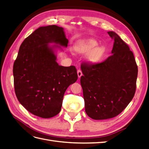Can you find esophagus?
Segmentation results:
<instances>
[{
  "label": "esophagus",
  "instance_id": "obj_1",
  "mask_svg": "<svg viewBox=\"0 0 149 149\" xmlns=\"http://www.w3.org/2000/svg\"><path fill=\"white\" fill-rule=\"evenodd\" d=\"M77 74H78V78H80L81 77V76L83 75L82 71H81L80 70H78L77 71Z\"/></svg>",
  "mask_w": 149,
  "mask_h": 149
}]
</instances>
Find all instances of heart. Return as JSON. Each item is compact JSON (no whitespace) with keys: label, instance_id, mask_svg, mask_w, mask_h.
<instances>
[{"label":"heart","instance_id":"obj_1","mask_svg":"<svg viewBox=\"0 0 149 149\" xmlns=\"http://www.w3.org/2000/svg\"><path fill=\"white\" fill-rule=\"evenodd\" d=\"M97 40L92 38H87L79 40L73 47V50L78 54L88 55L86 60L91 65L98 64L104 57L107 52L105 46H97Z\"/></svg>","mask_w":149,"mask_h":149}]
</instances>
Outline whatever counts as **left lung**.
Returning <instances> with one entry per match:
<instances>
[{"instance_id": "1", "label": "left lung", "mask_w": 149, "mask_h": 149, "mask_svg": "<svg viewBox=\"0 0 149 149\" xmlns=\"http://www.w3.org/2000/svg\"><path fill=\"white\" fill-rule=\"evenodd\" d=\"M112 55L100 63L81 65V77L85 111L93 119L102 120L119 114L134 96L138 68L132 52L114 31Z\"/></svg>"}]
</instances>
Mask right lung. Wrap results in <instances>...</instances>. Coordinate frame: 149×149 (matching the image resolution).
I'll return each mask as SVG.
<instances>
[{
	"label": "right lung",
	"mask_w": 149,
	"mask_h": 149,
	"mask_svg": "<svg viewBox=\"0 0 149 149\" xmlns=\"http://www.w3.org/2000/svg\"><path fill=\"white\" fill-rule=\"evenodd\" d=\"M68 43L63 28L54 25L40 26L21 44L13 67L15 92L21 104L35 116L57 115L66 89L78 79L75 66L56 62V49L62 50Z\"/></svg>",
	"instance_id": "right-lung-1"
}]
</instances>
